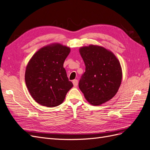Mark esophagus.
<instances>
[{
	"instance_id": "esophagus-1",
	"label": "esophagus",
	"mask_w": 150,
	"mask_h": 150,
	"mask_svg": "<svg viewBox=\"0 0 150 150\" xmlns=\"http://www.w3.org/2000/svg\"><path fill=\"white\" fill-rule=\"evenodd\" d=\"M72 83H73V85L74 87H76V86L78 84V81L77 79H74V80H73V81H72Z\"/></svg>"
}]
</instances>
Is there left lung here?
Wrapping results in <instances>:
<instances>
[{"instance_id": "left-lung-1", "label": "left lung", "mask_w": 150, "mask_h": 150, "mask_svg": "<svg viewBox=\"0 0 150 150\" xmlns=\"http://www.w3.org/2000/svg\"><path fill=\"white\" fill-rule=\"evenodd\" d=\"M86 66L79 88L91 104L99 106L110 101L118 91L122 80L120 62L111 51L97 45L79 49Z\"/></svg>"}]
</instances>
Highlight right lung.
I'll return each instance as SVG.
<instances>
[{
  "label": "right lung",
  "instance_id": "right-lung-1",
  "mask_svg": "<svg viewBox=\"0 0 150 150\" xmlns=\"http://www.w3.org/2000/svg\"><path fill=\"white\" fill-rule=\"evenodd\" d=\"M71 49L53 43L39 49L26 66L25 81L29 92L35 102L52 108L64 101L73 86L63 67Z\"/></svg>",
  "mask_w": 150,
  "mask_h": 150
}]
</instances>
